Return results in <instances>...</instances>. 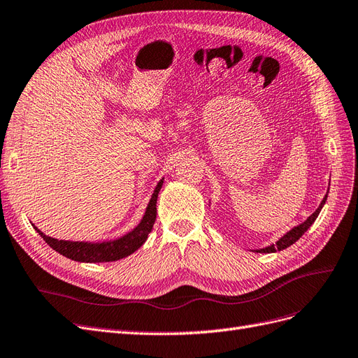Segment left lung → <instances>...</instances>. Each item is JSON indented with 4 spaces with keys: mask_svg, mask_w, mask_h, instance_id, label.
<instances>
[{
    "mask_svg": "<svg viewBox=\"0 0 358 358\" xmlns=\"http://www.w3.org/2000/svg\"><path fill=\"white\" fill-rule=\"evenodd\" d=\"M326 200H327V194H326V197L322 199V201H321V204H320V208H318L315 212H313L305 222L300 224V225H297V227H294V229H291L287 234H284L282 237H280V239H279L276 243L270 245V246H267V248H263V249H257L255 252L268 254V252L282 251V249H287V248H288V246H291L292 243H296V242L300 239V237L308 231L309 227H310L313 222H315V220L318 218V215H320V212H321V209H322L324 203H326Z\"/></svg>",
    "mask_w": 358,
    "mask_h": 358,
    "instance_id": "obj_1",
    "label": "left lung"
}]
</instances>
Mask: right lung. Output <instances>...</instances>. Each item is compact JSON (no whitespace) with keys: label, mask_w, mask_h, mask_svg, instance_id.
<instances>
[{"label":"right lung","mask_w":358,"mask_h":358,"mask_svg":"<svg viewBox=\"0 0 358 358\" xmlns=\"http://www.w3.org/2000/svg\"><path fill=\"white\" fill-rule=\"evenodd\" d=\"M162 180L164 179H161L158 182L152 197H150V201L143 215V220L140 221V224L133 231L127 233L125 236L119 237L116 241L101 242V243L58 241V239H53V237L46 236L45 233H41L36 225L34 229L52 249H55L57 252H59L64 257L74 259V262H80V263L117 262V259L125 258L128 255H131L134 251H137V249L146 242L148 234L152 231L154 222L157 220V199H158V192L162 187Z\"/></svg>","instance_id":"1"}]
</instances>
